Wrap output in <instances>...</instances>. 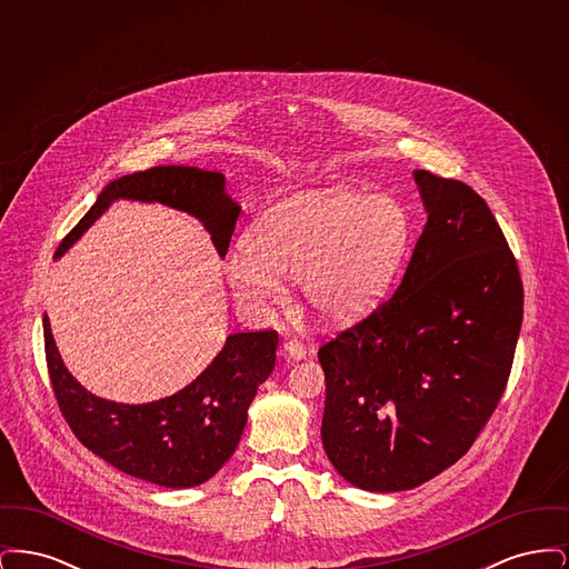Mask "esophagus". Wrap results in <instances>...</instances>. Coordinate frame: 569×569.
Segmentation results:
<instances>
[{"label": "esophagus", "mask_w": 569, "mask_h": 569, "mask_svg": "<svg viewBox=\"0 0 569 569\" xmlns=\"http://www.w3.org/2000/svg\"><path fill=\"white\" fill-rule=\"evenodd\" d=\"M283 353H286L288 360H302L307 356V350H305V346L300 341L290 339V341L283 343Z\"/></svg>", "instance_id": "esophagus-1"}]
</instances>
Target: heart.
Returning <instances> with one entry per match:
<instances>
[{"mask_svg": "<svg viewBox=\"0 0 569 569\" xmlns=\"http://www.w3.org/2000/svg\"><path fill=\"white\" fill-rule=\"evenodd\" d=\"M411 217L388 196L348 188L305 191L274 204L232 244L234 297L272 302L297 279L307 309L330 325L362 318L388 292L411 244Z\"/></svg>", "mask_w": 569, "mask_h": 569, "instance_id": "b5f03b06", "label": "heart"}]
</instances>
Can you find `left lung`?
<instances>
[{"label": "left lung", "instance_id": "1", "mask_svg": "<svg viewBox=\"0 0 569 569\" xmlns=\"http://www.w3.org/2000/svg\"><path fill=\"white\" fill-rule=\"evenodd\" d=\"M427 223L397 292L320 348L326 457L353 487L397 492L455 465L510 378L522 281L487 202L413 170Z\"/></svg>", "mask_w": 569, "mask_h": 569}]
</instances>
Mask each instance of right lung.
<instances>
[{"mask_svg": "<svg viewBox=\"0 0 569 569\" xmlns=\"http://www.w3.org/2000/svg\"><path fill=\"white\" fill-rule=\"evenodd\" d=\"M114 200L160 202L196 217L226 256L241 207L228 196L226 177L196 166H156L110 181L96 204L59 244L61 258ZM279 337L274 330L226 337L213 362L172 397L128 406L91 395L66 369L44 316V348L54 397L82 446L114 469L163 488L198 487L213 478L241 441L247 409L271 376Z\"/></svg>", "mask_w": 569, "mask_h": 569, "instance_id": "obj_1", "label": "right lung"}]
</instances>
